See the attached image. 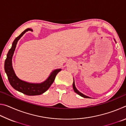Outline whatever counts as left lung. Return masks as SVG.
<instances>
[{
  "instance_id": "8db88e82",
  "label": "left lung",
  "mask_w": 126,
  "mask_h": 126,
  "mask_svg": "<svg viewBox=\"0 0 126 126\" xmlns=\"http://www.w3.org/2000/svg\"><path fill=\"white\" fill-rule=\"evenodd\" d=\"M114 41H115V42L116 43V40H115V39H114ZM73 89H74V91L76 93H77L78 95H80L81 97H83V98H91V97H88V96H87V95H84V94H83V93H82L81 92H80L76 88V86H75V83H74V79H73Z\"/></svg>"
}]
</instances>
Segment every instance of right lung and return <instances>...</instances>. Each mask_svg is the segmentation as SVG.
Here are the masks:
<instances>
[{"label": "right lung", "instance_id": "1", "mask_svg": "<svg viewBox=\"0 0 126 126\" xmlns=\"http://www.w3.org/2000/svg\"><path fill=\"white\" fill-rule=\"evenodd\" d=\"M28 31H33V30L30 28L25 29L13 42L12 47L8 52L5 61L4 69L10 84L14 89L28 95H37L42 94L48 90L54 82L57 74L61 71V69H56L53 71L46 80L38 83L25 82L16 76L13 68L12 58L18 40Z\"/></svg>", "mask_w": 126, "mask_h": 126}]
</instances>
